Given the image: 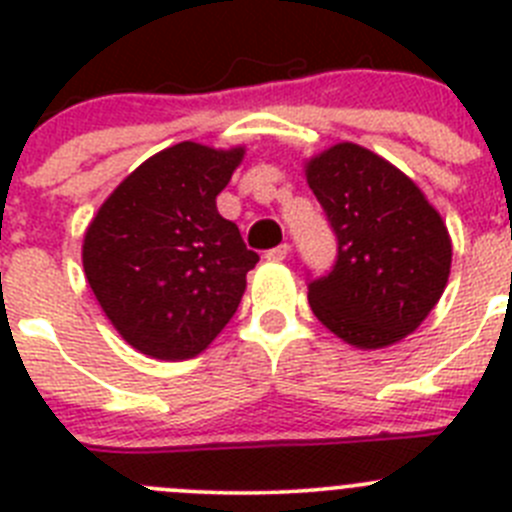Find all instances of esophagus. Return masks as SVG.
Listing matches in <instances>:
<instances>
[{
  "label": "esophagus",
  "mask_w": 512,
  "mask_h": 512,
  "mask_svg": "<svg viewBox=\"0 0 512 512\" xmlns=\"http://www.w3.org/2000/svg\"><path fill=\"white\" fill-rule=\"evenodd\" d=\"M287 256H289V246L287 243H282V246H277V248H269L264 259L266 261H284Z\"/></svg>",
  "instance_id": "obj_1"
}]
</instances>
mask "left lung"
<instances>
[{
	"label": "left lung",
	"mask_w": 512,
	"mask_h": 512,
	"mask_svg": "<svg viewBox=\"0 0 512 512\" xmlns=\"http://www.w3.org/2000/svg\"><path fill=\"white\" fill-rule=\"evenodd\" d=\"M338 256L310 279L315 318L356 348L413 333L449 282L451 238L413 179L356 143H338L305 166Z\"/></svg>",
	"instance_id": "left-lung-1"
}]
</instances>
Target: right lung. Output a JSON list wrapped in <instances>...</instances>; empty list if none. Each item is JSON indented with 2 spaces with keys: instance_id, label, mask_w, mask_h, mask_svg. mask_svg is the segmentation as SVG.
<instances>
[{
  "instance_id": "add662e5",
  "label": "right lung",
  "mask_w": 512,
  "mask_h": 512,
  "mask_svg": "<svg viewBox=\"0 0 512 512\" xmlns=\"http://www.w3.org/2000/svg\"><path fill=\"white\" fill-rule=\"evenodd\" d=\"M241 158L243 148L176 143L143 161L87 228L89 287L140 354L192 359L241 305L259 253L215 205Z\"/></svg>"
}]
</instances>
